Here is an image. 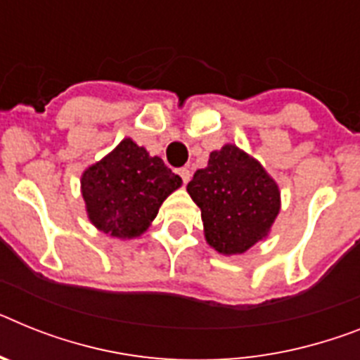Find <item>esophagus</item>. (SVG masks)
Wrapping results in <instances>:
<instances>
[{
    "mask_svg": "<svg viewBox=\"0 0 360 360\" xmlns=\"http://www.w3.org/2000/svg\"><path fill=\"white\" fill-rule=\"evenodd\" d=\"M179 175H181V179H183V183H188L190 177H192L188 168H179Z\"/></svg>",
    "mask_w": 360,
    "mask_h": 360,
    "instance_id": "1",
    "label": "esophagus"
}]
</instances>
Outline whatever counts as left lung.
Returning a JSON list of instances; mask_svg holds the SVG:
<instances>
[{"instance_id":"8db88e82","label":"left lung","mask_w":360,"mask_h":360,"mask_svg":"<svg viewBox=\"0 0 360 360\" xmlns=\"http://www.w3.org/2000/svg\"><path fill=\"white\" fill-rule=\"evenodd\" d=\"M186 190L201 208L205 238L221 255H241L264 240L280 212L276 183L234 144L210 153Z\"/></svg>"}]
</instances>
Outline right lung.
Listing matches in <instances>:
<instances>
[{"label": "right lung", "mask_w": 360, "mask_h": 360, "mask_svg": "<svg viewBox=\"0 0 360 360\" xmlns=\"http://www.w3.org/2000/svg\"><path fill=\"white\" fill-rule=\"evenodd\" d=\"M181 177L150 157L131 139H124L110 155L82 175L87 216L98 231L115 238L141 236Z\"/></svg>", "instance_id": "obj_1"}]
</instances>
